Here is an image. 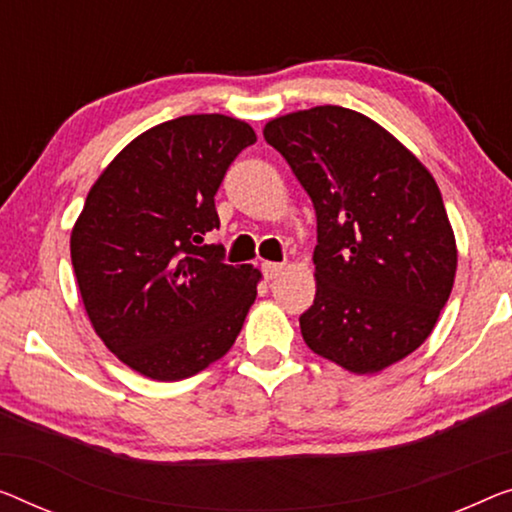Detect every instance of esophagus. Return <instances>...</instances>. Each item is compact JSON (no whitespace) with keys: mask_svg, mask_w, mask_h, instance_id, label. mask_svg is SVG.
I'll return each mask as SVG.
<instances>
[{"mask_svg":"<svg viewBox=\"0 0 512 512\" xmlns=\"http://www.w3.org/2000/svg\"><path fill=\"white\" fill-rule=\"evenodd\" d=\"M264 278L266 280H276V278H280V273L285 271V264H278V262H266L264 266Z\"/></svg>","mask_w":512,"mask_h":512,"instance_id":"1","label":"esophagus"}]
</instances>
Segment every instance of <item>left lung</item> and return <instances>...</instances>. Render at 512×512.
I'll list each match as a JSON object with an SVG mask.
<instances>
[{
  "label": "left lung",
  "mask_w": 512,
  "mask_h": 512,
  "mask_svg": "<svg viewBox=\"0 0 512 512\" xmlns=\"http://www.w3.org/2000/svg\"><path fill=\"white\" fill-rule=\"evenodd\" d=\"M264 140L317 213L305 345L354 375L391 368L430 338L455 282V234L437 181L384 126L340 105L271 119Z\"/></svg>",
  "instance_id": "8db88e82"
}]
</instances>
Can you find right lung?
<instances>
[{
	"mask_svg": "<svg viewBox=\"0 0 512 512\" xmlns=\"http://www.w3.org/2000/svg\"><path fill=\"white\" fill-rule=\"evenodd\" d=\"M246 121L186 114L126 144L89 188L71 230V262L91 326L128 368L179 381L230 352L262 271L223 262L204 236L220 225L213 195Z\"/></svg>",
	"mask_w": 512,
	"mask_h": 512,
	"instance_id": "obj_1",
	"label": "right lung"
}]
</instances>
